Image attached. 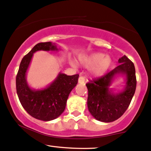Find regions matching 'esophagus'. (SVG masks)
I'll use <instances>...</instances> for the list:
<instances>
[{"label":"esophagus","mask_w":151,"mask_h":151,"mask_svg":"<svg viewBox=\"0 0 151 151\" xmlns=\"http://www.w3.org/2000/svg\"><path fill=\"white\" fill-rule=\"evenodd\" d=\"M78 83H81V84H84L85 83V78L83 76H81L78 78Z\"/></svg>","instance_id":"esophagus-1"}]
</instances>
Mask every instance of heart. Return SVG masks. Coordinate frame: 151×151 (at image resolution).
I'll return each instance as SVG.
<instances>
[{"mask_svg":"<svg viewBox=\"0 0 151 151\" xmlns=\"http://www.w3.org/2000/svg\"><path fill=\"white\" fill-rule=\"evenodd\" d=\"M79 61L85 66L91 68V76L94 78L101 77L106 73L111 66V59L103 53L96 52L88 56H82L79 57ZM75 66V63L72 61Z\"/></svg>","mask_w":151,"mask_h":151,"instance_id":"b5f03b06","label":"heart"}]
</instances>
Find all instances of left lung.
<instances>
[{"instance_id": "1", "label": "left lung", "mask_w": 151, "mask_h": 151, "mask_svg": "<svg viewBox=\"0 0 151 151\" xmlns=\"http://www.w3.org/2000/svg\"><path fill=\"white\" fill-rule=\"evenodd\" d=\"M120 64L102 77L86 84L88 90L87 107L96 120L111 122L120 118L129 107L135 93L137 79L132 61L124 55L119 59ZM118 75L126 76V86L118 93L109 86Z\"/></svg>"}]
</instances>
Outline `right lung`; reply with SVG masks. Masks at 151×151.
<instances>
[{
	"mask_svg": "<svg viewBox=\"0 0 151 151\" xmlns=\"http://www.w3.org/2000/svg\"><path fill=\"white\" fill-rule=\"evenodd\" d=\"M40 50L58 51L59 49L51 42L36 45L20 63L16 77V89L20 103L29 115L38 120L50 121L58 118L64 111L68 95L77 85L79 75L67 76L60 72L45 88H31L27 81V72L33 54Z\"/></svg>",
	"mask_w": 151,
	"mask_h": 151,
	"instance_id": "add662e5",
	"label": "right lung"
}]
</instances>
